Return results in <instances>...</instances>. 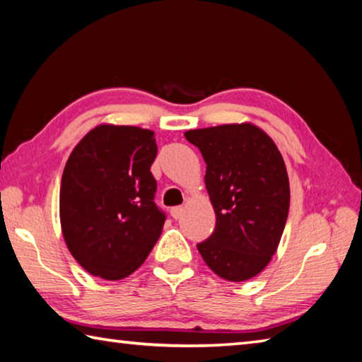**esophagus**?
Here are the masks:
<instances>
[{
  "label": "esophagus",
  "mask_w": 362,
  "mask_h": 362,
  "mask_svg": "<svg viewBox=\"0 0 362 362\" xmlns=\"http://www.w3.org/2000/svg\"><path fill=\"white\" fill-rule=\"evenodd\" d=\"M171 216H173V219H180L182 216V213H185V208L182 206H175L171 208Z\"/></svg>",
  "instance_id": "1"
}]
</instances>
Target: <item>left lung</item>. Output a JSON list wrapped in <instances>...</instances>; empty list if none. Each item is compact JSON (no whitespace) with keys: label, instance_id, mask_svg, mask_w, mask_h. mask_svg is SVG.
I'll return each mask as SVG.
<instances>
[{"label":"left lung","instance_id":"1","mask_svg":"<svg viewBox=\"0 0 362 362\" xmlns=\"http://www.w3.org/2000/svg\"><path fill=\"white\" fill-rule=\"evenodd\" d=\"M206 163L205 186L216 213L211 237L197 245L208 267L227 281H246L267 267L289 213L281 152L251 122L187 130Z\"/></svg>","mask_w":362,"mask_h":362}]
</instances>
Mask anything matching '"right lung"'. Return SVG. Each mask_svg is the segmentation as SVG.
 Wrapping results in <instances>:
<instances>
[{
  "label": "right lung",
  "mask_w": 362,
  "mask_h": 362,
  "mask_svg": "<svg viewBox=\"0 0 362 362\" xmlns=\"http://www.w3.org/2000/svg\"><path fill=\"white\" fill-rule=\"evenodd\" d=\"M154 132L100 124L69 154L60 186V226L71 256L93 276L132 275L160 237L154 204Z\"/></svg>",
  "instance_id": "1"
}]
</instances>
